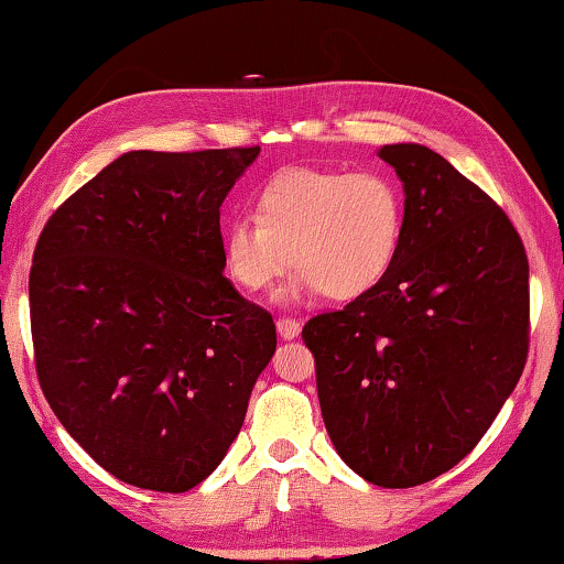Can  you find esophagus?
<instances>
[{
    "mask_svg": "<svg viewBox=\"0 0 564 564\" xmlns=\"http://www.w3.org/2000/svg\"><path fill=\"white\" fill-rule=\"evenodd\" d=\"M275 329H279V335L283 339H293V337H299L301 322L293 319V316H279V319H275Z\"/></svg>",
    "mask_w": 564,
    "mask_h": 564,
    "instance_id": "obj_1",
    "label": "esophagus"
}]
</instances>
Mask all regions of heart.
Masks as SVG:
<instances>
[{
    "mask_svg": "<svg viewBox=\"0 0 564 564\" xmlns=\"http://www.w3.org/2000/svg\"><path fill=\"white\" fill-rule=\"evenodd\" d=\"M403 227L406 199L391 173L289 169L260 186L256 219L227 221L221 260L248 291L268 289L293 260L285 299L324 291L350 301L386 279Z\"/></svg>",
    "mask_w": 564,
    "mask_h": 564,
    "instance_id": "obj_1",
    "label": "heart"
}]
</instances>
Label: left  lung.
Returning a JSON list of instances; mask_svg holds the SVG:
<instances>
[{"label": "left lung", "mask_w": 564, "mask_h": 564, "mask_svg": "<svg viewBox=\"0 0 564 564\" xmlns=\"http://www.w3.org/2000/svg\"><path fill=\"white\" fill-rule=\"evenodd\" d=\"M403 184L399 258L376 289L304 324L329 440L380 488L455 467L517 388L529 260L511 219L416 142L378 150Z\"/></svg>", "instance_id": "left-lung-1"}]
</instances>
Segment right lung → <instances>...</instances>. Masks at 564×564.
<instances>
[{"label":"right lung","mask_w":564,"mask_h":564,"mask_svg":"<svg viewBox=\"0 0 564 564\" xmlns=\"http://www.w3.org/2000/svg\"><path fill=\"white\" fill-rule=\"evenodd\" d=\"M260 148L130 150L68 196L30 268L37 380L117 480L184 494L240 434L273 316L225 275L219 206Z\"/></svg>","instance_id":"add662e5"}]
</instances>
